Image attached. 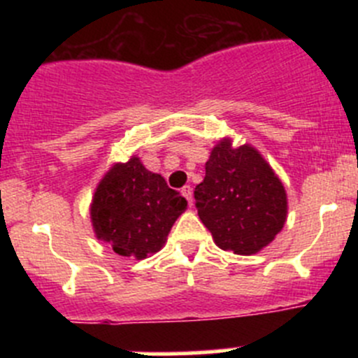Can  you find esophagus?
Segmentation results:
<instances>
[{
	"label": "esophagus",
	"mask_w": 358,
	"mask_h": 358,
	"mask_svg": "<svg viewBox=\"0 0 358 358\" xmlns=\"http://www.w3.org/2000/svg\"><path fill=\"white\" fill-rule=\"evenodd\" d=\"M182 194H183V196H185V199L189 201V204L192 206V204H194V197H192V187H190V185H185V187H183V189H182Z\"/></svg>",
	"instance_id": "1"
}]
</instances>
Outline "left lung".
Masks as SVG:
<instances>
[{
    "label": "left lung",
    "mask_w": 358,
    "mask_h": 358,
    "mask_svg": "<svg viewBox=\"0 0 358 358\" xmlns=\"http://www.w3.org/2000/svg\"><path fill=\"white\" fill-rule=\"evenodd\" d=\"M197 215L213 241L234 255H256L282 230L287 194L265 157L225 136L211 149L204 180L194 190Z\"/></svg>",
    "instance_id": "obj_1"
}]
</instances>
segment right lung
<instances>
[{"instance_id":"add662e5","label":"right lung","mask_w":358,"mask_h":358,"mask_svg":"<svg viewBox=\"0 0 358 358\" xmlns=\"http://www.w3.org/2000/svg\"><path fill=\"white\" fill-rule=\"evenodd\" d=\"M187 209L185 197L169 189L138 156L114 162L96 185L90 204L95 237L119 256L143 259L166 244L173 223Z\"/></svg>"}]
</instances>
